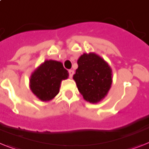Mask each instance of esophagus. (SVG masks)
<instances>
[{
  "instance_id": "1",
  "label": "esophagus",
  "mask_w": 149,
  "mask_h": 149,
  "mask_svg": "<svg viewBox=\"0 0 149 149\" xmlns=\"http://www.w3.org/2000/svg\"><path fill=\"white\" fill-rule=\"evenodd\" d=\"M73 74H74V71L72 70H69V77H70V78H72Z\"/></svg>"
}]
</instances>
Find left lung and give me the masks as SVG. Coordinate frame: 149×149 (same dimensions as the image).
Listing matches in <instances>:
<instances>
[{
    "mask_svg": "<svg viewBox=\"0 0 149 149\" xmlns=\"http://www.w3.org/2000/svg\"><path fill=\"white\" fill-rule=\"evenodd\" d=\"M73 79L83 99L97 103L105 98L112 85V70L109 64L94 53L83 54L79 58Z\"/></svg>",
    "mask_w": 149,
    "mask_h": 149,
    "instance_id": "8db88e82",
    "label": "left lung"
}]
</instances>
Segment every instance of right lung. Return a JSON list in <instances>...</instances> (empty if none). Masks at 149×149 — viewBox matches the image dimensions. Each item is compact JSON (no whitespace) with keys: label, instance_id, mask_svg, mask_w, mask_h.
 Listing matches in <instances>:
<instances>
[{"label":"right lung","instance_id":"add662e5","mask_svg":"<svg viewBox=\"0 0 149 149\" xmlns=\"http://www.w3.org/2000/svg\"><path fill=\"white\" fill-rule=\"evenodd\" d=\"M69 77L62 63L46 60L31 74L30 87L32 93L43 102L53 100L60 92L61 81Z\"/></svg>","mask_w":149,"mask_h":149}]
</instances>
